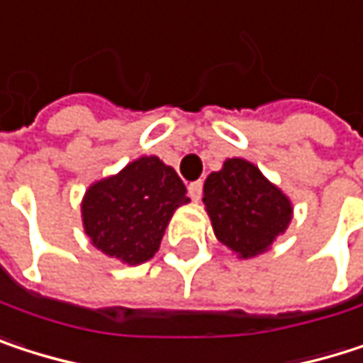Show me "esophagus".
<instances>
[{
	"label": "esophagus",
	"instance_id": "esophagus-1",
	"mask_svg": "<svg viewBox=\"0 0 363 363\" xmlns=\"http://www.w3.org/2000/svg\"><path fill=\"white\" fill-rule=\"evenodd\" d=\"M188 194H190L192 201H201V196H203V182H192L188 186Z\"/></svg>",
	"mask_w": 363,
	"mask_h": 363
}]
</instances>
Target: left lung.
I'll list each match as a JSON object with an SVG mask.
<instances>
[{
  "label": "left lung",
  "mask_w": 363,
  "mask_h": 363,
  "mask_svg": "<svg viewBox=\"0 0 363 363\" xmlns=\"http://www.w3.org/2000/svg\"><path fill=\"white\" fill-rule=\"evenodd\" d=\"M203 203L216 239L243 260L271 250L294 216L289 196L245 158H226L205 179Z\"/></svg>",
  "instance_id": "obj_1"
}]
</instances>
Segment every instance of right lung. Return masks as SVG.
I'll return each instance as SVG.
<instances>
[{"instance_id":"add662e5","label":"right lung","mask_w":363,"mask_h":363,"mask_svg":"<svg viewBox=\"0 0 363 363\" xmlns=\"http://www.w3.org/2000/svg\"><path fill=\"white\" fill-rule=\"evenodd\" d=\"M173 167L139 156L116 175L92 182L82 199V226L105 256L137 267L154 258L177 207L190 203Z\"/></svg>"}]
</instances>
